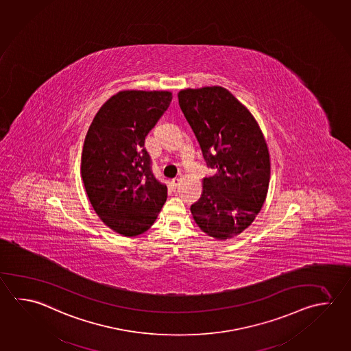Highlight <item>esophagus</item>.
Listing matches in <instances>:
<instances>
[{"mask_svg":"<svg viewBox=\"0 0 351 351\" xmlns=\"http://www.w3.org/2000/svg\"><path fill=\"white\" fill-rule=\"evenodd\" d=\"M180 181H181V179H179V178H175V179L171 180L170 184H171V187L173 190L180 185Z\"/></svg>","mask_w":351,"mask_h":351,"instance_id":"obj_1","label":"esophagus"}]
</instances>
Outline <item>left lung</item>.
Returning a JSON list of instances; mask_svg holds the SVG:
<instances>
[{"instance_id":"left-lung-1","label":"left lung","mask_w":351,"mask_h":351,"mask_svg":"<svg viewBox=\"0 0 351 351\" xmlns=\"http://www.w3.org/2000/svg\"><path fill=\"white\" fill-rule=\"evenodd\" d=\"M179 104L208 167L192 217L213 239L245 231L265 204L271 160L263 132L251 112L222 86L180 90Z\"/></svg>"}]
</instances>
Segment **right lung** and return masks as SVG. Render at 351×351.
<instances>
[{
  "label": "right lung",
  "mask_w": 351,
  "mask_h": 351,
  "mask_svg": "<svg viewBox=\"0 0 351 351\" xmlns=\"http://www.w3.org/2000/svg\"><path fill=\"white\" fill-rule=\"evenodd\" d=\"M171 99L166 90L117 93L86 132L80 173L88 199L99 219L126 237L149 230L167 197L144 144Z\"/></svg>",
  "instance_id": "obj_1"
}]
</instances>
